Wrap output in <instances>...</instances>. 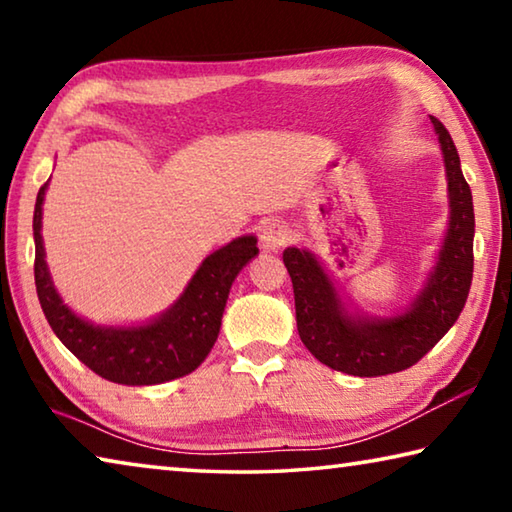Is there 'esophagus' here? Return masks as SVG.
<instances>
[{"label":"esophagus","instance_id":"1","mask_svg":"<svg viewBox=\"0 0 512 512\" xmlns=\"http://www.w3.org/2000/svg\"><path fill=\"white\" fill-rule=\"evenodd\" d=\"M291 241V228L277 219H266L259 225V244L266 250H277Z\"/></svg>","mask_w":512,"mask_h":512}]
</instances>
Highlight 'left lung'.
<instances>
[{
  "instance_id": "8db88e82",
  "label": "left lung",
  "mask_w": 512,
  "mask_h": 512,
  "mask_svg": "<svg viewBox=\"0 0 512 512\" xmlns=\"http://www.w3.org/2000/svg\"><path fill=\"white\" fill-rule=\"evenodd\" d=\"M445 155L452 219L438 266L406 314L391 320H352L343 314L332 282L305 250H284L296 300L298 334L325 366L354 377H381L418 363L456 323L470 293L474 271V210L452 135L431 117Z\"/></svg>"
}]
</instances>
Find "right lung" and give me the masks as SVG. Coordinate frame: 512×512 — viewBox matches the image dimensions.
I'll list each match as a JSON object with an SVG mask.
<instances>
[{
  "label": "right lung",
  "mask_w": 512,
  "mask_h": 512,
  "mask_svg": "<svg viewBox=\"0 0 512 512\" xmlns=\"http://www.w3.org/2000/svg\"><path fill=\"white\" fill-rule=\"evenodd\" d=\"M47 183L33 212L36 239V291L47 323L65 348L99 377L124 386H151L185 377L201 366L219 336L225 300L237 273L259 248L255 237H239L205 259L180 300L167 314L144 327H94L72 314L49 280L40 221Z\"/></svg>",
  "instance_id": "obj_1"
}]
</instances>
